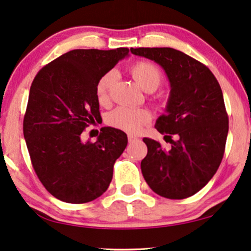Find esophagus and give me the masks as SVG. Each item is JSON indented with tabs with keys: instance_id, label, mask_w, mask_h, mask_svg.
<instances>
[{
	"instance_id": "esophagus-1",
	"label": "esophagus",
	"mask_w": 251,
	"mask_h": 251,
	"mask_svg": "<svg viewBox=\"0 0 251 251\" xmlns=\"http://www.w3.org/2000/svg\"><path fill=\"white\" fill-rule=\"evenodd\" d=\"M138 138L136 137V136H132V135H129L128 136V141L130 142V143H132V142H135V141H137Z\"/></svg>"
}]
</instances>
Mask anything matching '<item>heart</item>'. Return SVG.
Returning <instances> with one entry per match:
<instances>
[{"instance_id":"1","label":"heart","mask_w":251,"mask_h":251,"mask_svg":"<svg viewBox=\"0 0 251 251\" xmlns=\"http://www.w3.org/2000/svg\"><path fill=\"white\" fill-rule=\"evenodd\" d=\"M131 75L136 82L144 91L153 92L162 82V72L153 63L147 60L137 61L131 66ZM116 81V73L114 71L107 72L97 82L95 94L100 104H107L109 102V92ZM152 115L148 109H131V108L120 107L111 111L107 116V123L113 128L119 129L128 134H138L144 126L150 123Z\"/></svg>"}]
</instances>
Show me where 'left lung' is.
I'll list each match as a JSON object with an SVG mask.
<instances>
[{"mask_svg":"<svg viewBox=\"0 0 251 251\" xmlns=\"http://www.w3.org/2000/svg\"><path fill=\"white\" fill-rule=\"evenodd\" d=\"M130 52L158 64L171 87L165 113L154 125L169 137L171 149L143 138L148 153L141 162L142 175L158 196L185 199L211 180L224 157L228 115L221 87L208 67L181 51L131 48Z\"/></svg>","mask_w":251,"mask_h":251,"instance_id":"8db88e82","label":"left lung"}]
</instances>
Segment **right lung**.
<instances>
[{
	"instance_id": "add662e5",
	"label": "right lung",
	"mask_w": 251,
	"mask_h": 251,
	"mask_svg": "<svg viewBox=\"0 0 251 251\" xmlns=\"http://www.w3.org/2000/svg\"><path fill=\"white\" fill-rule=\"evenodd\" d=\"M128 55L126 48L72 50L33 79L23 134L36 175L57 199L85 203L109 186L114 163L128 143L126 135L103 126L97 142L83 143L81 132L101 117L95 94L99 79Z\"/></svg>"
}]
</instances>
